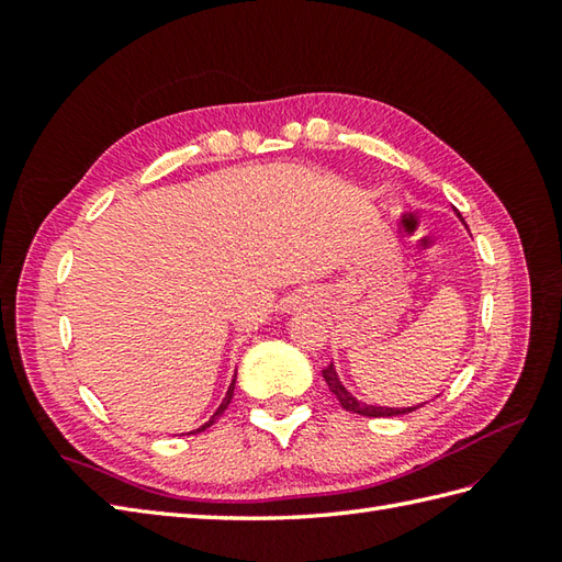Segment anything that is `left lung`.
Segmentation results:
<instances>
[{
    "label": "left lung",
    "mask_w": 562,
    "mask_h": 562,
    "mask_svg": "<svg viewBox=\"0 0 562 562\" xmlns=\"http://www.w3.org/2000/svg\"><path fill=\"white\" fill-rule=\"evenodd\" d=\"M453 212H457V210H453ZM457 214H459V220L463 222L461 212H457ZM463 224H465V222H463ZM324 379H326V384H328L333 396H336V398L340 401L342 408L350 411V413H357V415H367V417H393V415H405V413H413L415 408H420V405H413V408H389V405H372V403L357 401V398L352 396V393L342 386V381L338 379V372H336V367H333V364H328V367L324 369Z\"/></svg>",
    "instance_id": "8db88e82"
}]
</instances>
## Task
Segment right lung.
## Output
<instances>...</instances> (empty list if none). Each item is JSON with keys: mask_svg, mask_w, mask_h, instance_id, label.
Instances as JSON below:
<instances>
[{"mask_svg": "<svg viewBox=\"0 0 562 562\" xmlns=\"http://www.w3.org/2000/svg\"><path fill=\"white\" fill-rule=\"evenodd\" d=\"M234 384H236V374H234V379H232V384H229V391H226V396H224V401L220 403V408L212 413V417H210V420H207L205 425H200L198 429H193V432H202V429H207V427H210V425H212L214 420H217V417H220V415H222V413L226 411V405H229V403H232V396H234ZM193 432H190V435H193Z\"/></svg>", "mask_w": 562, "mask_h": 562, "instance_id": "add662e5", "label": "right lung"}]
</instances>
